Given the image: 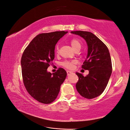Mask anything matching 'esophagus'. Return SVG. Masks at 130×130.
<instances>
[{
	"mask_svg": "<svg viewBox=\"0 0 130 130\" xmlns=\"http://www.w3.org/2000/svg\"><path fill=\"white\" fill-rule=\"evenodd\" d=\"M72 73H73L72 72L70 71H67V75H70L71 74H72Z\"/></svg>",
	"mask_w": 130,
	"mask_h": 130,
	"instance_id": "1",
	"label": "esophagus"
}]
</instances>
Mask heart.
I'll use <instances>...</instances> for the list:
<instances>
[{"label": "heart", "mask_w": 130, "mask_h": 130, "mask_svg": "<svg viewBox=\"0 0 130 130\" xmlns=\"http://www.w3.org/2000/svg\"><path fill=\"white\" fill-rule=\"evenodd\" d=\"M70 44L73 50L76 51H79L81 48L82 43L79 39L77 38H73L70 41ZM55 52L57 54H58L59 52V47L58 45H57L55 49ZM77 61L76 60H65L62 63V65L64 68L72 70L74 68V65L77 64Z\"/></svg>", "instance_id": "1"}]
</instances>
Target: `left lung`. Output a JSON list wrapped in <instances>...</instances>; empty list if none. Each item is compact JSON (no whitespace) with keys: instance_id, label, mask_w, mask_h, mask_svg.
Masks as SVG:
<instances>
[{"instance_id":"obj_1","label":"left lung","mask_w":130,"mask_h":130,"mask_svg":"<svg viewBox=\"0 0 130 130\" xmlns=\"http://www.w3.org/2000/svg\"><path fill=\"white\" fill-rule=\"evenodd\" d=\"M84 38L88 45L87 58L82 68L88 70L89 74L84 77L76 72L78 80L76 87L80 95L87 99L100 96L104 91L112 73V62L108 48L97 37L86 31H72Z\"/></svg>"}]
</instances>
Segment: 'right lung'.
<instances>
[{
    "mask_svg": "<svg viewBox=\"0 0 130 130\" xmlns=\"http://www.w3.org/2000/svg\"><path fill=\"white\" fill-rule=\"evenodd\" d=\"M67 33L56 31L39 34L22 54V73L25 89L34 99L44 104H50L56 99L67 76L66 71L62 68L52 74L47 70L53 64L56 44Z\"/></svg>",
    "mask_w": 130,
    "mask_h": 130,
    "instance_id": "obj_1",
    "label": "right lung"
}]
</instances>
